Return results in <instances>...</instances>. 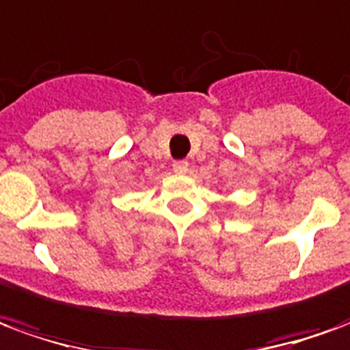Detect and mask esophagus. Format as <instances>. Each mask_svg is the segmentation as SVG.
Here are the masks:
<instances>
[{
  "mask_svg": "<svg viewBox=\"0 0 350 350\" xmlns=\"http://www.w3.org/2000/svg\"><path fill=\"white\" fill-rule=\"evenodd\" d=\"M187 168H189V163L187 161H174L172 163V170H174L176 174H185L187 172Z\"/></svg>",
  "mask_w": 350,
  "mask_h": 350,
  "instance_id": "esophagus-1",
  "label": "esophagus"
}]
</instances>
